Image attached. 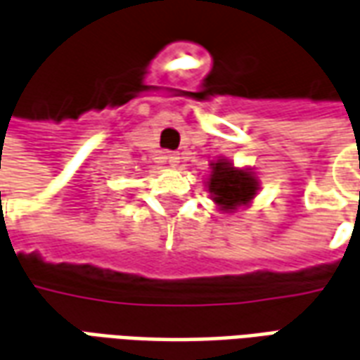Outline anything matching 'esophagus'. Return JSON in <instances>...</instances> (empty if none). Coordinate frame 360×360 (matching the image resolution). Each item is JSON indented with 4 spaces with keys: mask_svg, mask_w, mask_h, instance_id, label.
I'll return each mask as SVG.
<instances>
[{
    "mask_svg": "<svg viewBox=\"0 0 360 360\" xmlns=\"http://www.w3.org/2000/svg\"><path fill=\"white\" fill-rule=\"evenodd\" d=\"M167 160H168V165H170V167L176 168L178 165H180V155H178V153H168Z\"/></svg>",
    "mask_w": 360,
    "mask_h": 360,
    "instance_id": "34e87169",
    "label": "esophagus"
}]
</instances>
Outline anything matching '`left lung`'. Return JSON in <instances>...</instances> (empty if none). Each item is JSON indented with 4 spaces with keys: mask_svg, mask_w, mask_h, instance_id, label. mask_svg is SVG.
I'll use <instances>...</instances> for the list:
<instances>
[{
    "mask_svg": "<svg viewBox=\"0 0 360 360\" xmlns=\"http://www.w3.org/2000/svg\"><path fill=\"white\" fill-rule=\"evenodd\" d=\"M207 192L219 211L234 213L250 205L259 192V178L252 168H238L225 157L211 160Z\"/></svg>",
    "mask_w": 360,
    "mask_h": 360,
    "instance_id": "1",
    "label": "left lung"
}]
</instances>
